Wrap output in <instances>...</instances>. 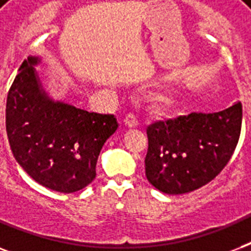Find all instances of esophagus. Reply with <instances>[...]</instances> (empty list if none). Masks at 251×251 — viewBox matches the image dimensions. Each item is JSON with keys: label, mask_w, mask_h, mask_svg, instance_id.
Listing matches in <instances>:
<instances>
[{"label": "esophagus", "mask_w": 251, "mask_h": 251, "mask_svg": "<svg viewBox=\"0 0 251 251\" xmlns=\"http://www.w3.org/2000/svg\"><path fill=\"white\" fill-rule=\"evenodd\" d=\"M124 124H125L126 127H130V129H133V127H137L139 124H138V120L135 118L134 114H127L124 120Z\"/></svg>", "instance_id": "34e87169"}]
</instances>
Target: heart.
Instances as JSON below:
<instances>
[{
  "mask_svg": "<svg viewBox=\"0 0 251 251\" xmlns=\"http://www.w3.org/2000/svg\"><path fill=\"white\" fill-rule=\"evenodd\" d=\"M176 101V95L172 94V92H168V94H161L159 95L156 99H155V109H156L157 113H161L167 110L168 108H171Z\"/></svg>",
  "mask_w": 251,
  "mask_h": 251,
  "instance_id": "heart-1",
  "label": "heart"
}]
</instances>
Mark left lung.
I'll return each instance as SVG.
<instances>
[{"label": "left lung", "mask_w": 251, "mask_h": 251, "mask_svg": "<svg viewBox=\"0 0 251 251\" xmlns=\"http://www.w3.org/2000/svg\"><path fill=\"white\" fill-rule=\"evenodd\" d=\"M238 101L214 113H190L149 126L146 177L165 194H185L214 179L228 164L240 139Z\"/></svg>", "instance_id": "left-lung-1"}]
</instances>
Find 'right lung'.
Segmentation results:
<instances>
[{"label": "right lung", "instance_id": "obj_1", "mask_svg": "<svg viewBox=\"0 0 251 251\" xmlns=\"http://www.w3.org/2000/svg\"><path fill=\"white\" fill-rule=\"evenodd\" d=\"M31 56L18 70L6 100V133L18 164L37 183L74 193L96 177L106 139L117 130L112 114L90 113L49 96Z\"/></svg>", "mask_w": 251, "mask_h": 251}]
</instances>
